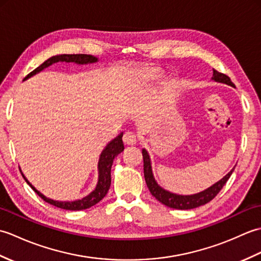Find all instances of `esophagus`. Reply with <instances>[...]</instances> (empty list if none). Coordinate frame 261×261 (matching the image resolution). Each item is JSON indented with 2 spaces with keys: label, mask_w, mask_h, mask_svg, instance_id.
<instances>
[{
  "label": "esophagus",
  "mask_w": 261,
  "mask_h": 261,
  "mask_svg": "<svg viewBox=\"0 0 261 261\" xmlns=\"http://www.w3.org/2000/svg\"><path fill=\"white\" fill-rule=\"evenodd\" d=\"M123 141L126 146H134L137 143L138 139H137V136L134 134V132H130L127 131L124 134L123 136Z\"/></svg>",
  "instance_id": "1"
}]
</instances>
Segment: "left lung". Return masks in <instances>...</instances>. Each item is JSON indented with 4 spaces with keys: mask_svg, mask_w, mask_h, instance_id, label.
<instances>
[{
    "mask_svg": "<svg viewBox=\"0 0 261 261\" xmlns=\"http://www.w3.org/2000/svg\"><path fill=\"white\" fill-rule=\"evenodd\" d=\"M212 80L219 83H224L226 85L234 87V84L231 82L229 76H226L223 73H220V71L215 69H213ZM142 157H143V174H145L147 186L149 188V191H150V193L152 194V196L156 197L160 203H163L164 205H166V206L176 208V210L195 208V207L201 206V205L208 203L210 201H212V199L218 195L219 192L222 190L223 186L225 185V182L228 181L230 176L234 170V168H232V170H230L222 179L219 180L218 182H215L214 185L208 187L207 190L199 192L197 194H193V195H178V194H174L164 190V188L160 187L157 184V181L154 180L152 169H151V160L146 149H142Z\"/></svg>",
    "mask_w": 261,
    "mask_h": 261,
    "instance_id": "obj_1",
    "label": "left lung"
}]
</instances>
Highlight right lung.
I'll return each instance as SVG.
<instances>
[{"mask_svg": "<svg viewBox=\"0 0 261 261\" xmlns=\"http://www.w3.org/2000/svg\"><path fill=\"white\" fill-rule=\"evenodd\" d=\"M58 62H66V63H75V64H91V63H96L97 58L92 56V55H85V54H76V55H57V56H53L51 58L47 59L45 63L41 64L39 67H37L35 70H32L30 74H28L24 80L30 79L31 76L36 75L39 71H41L42 69H45L49 66L58 63ZM122 136L123 134H120L118 137L114 138V139L108 143V146L104 148V150L102 151L101 156H99L98 160V180H97V185L92 193L88 194L87 196L83 197L82 199H77V201L73 202H59V201H54L51 198H48L45 195H42L40 192H38L35 187H33L29 180H28L24 175L22 174V177L25 179V181L29 184V186L35 191L39 196H40L43 201L54 205V206H57L59 208H64V210H69V211H81V210H86L88 207L93 206V205L97 204L101 199L107 195V193L110 190L111 186V167H112L113 160L114 158L118 156L119 153L123 151L124 146H123V141H122Z\"/></svg>", "mask_w": 261, "mask_h": 261, "instance_id": "right-lung-1", "label": "right lung"}]
</instances>
